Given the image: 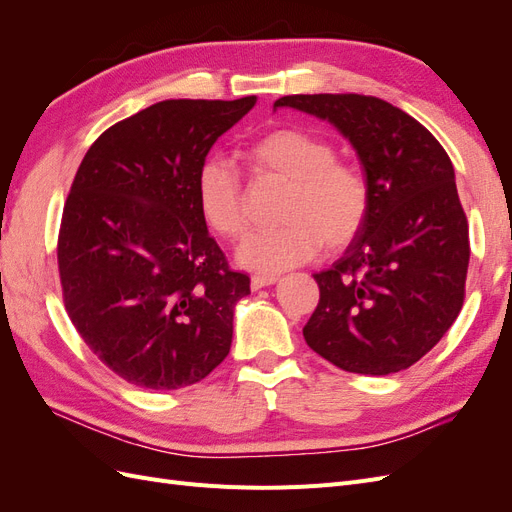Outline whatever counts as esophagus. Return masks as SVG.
I'll use <instances>...</instances> for the list:
<instances>
[{"instance_id": "34e87169", "label": "esophagus", "mask_w": 512, "mask_h": 512, "mask_svg": "<svg viewBox=\"0 0 512 512\" xmlns=\"http://www.w3.org/2000/svg\"><path fill=\"white\" fill-rule=\"evenodd\" d=\"M277 280H280V277L273 273H256V275H252V290L273 286Z\"/></svg>"}]
</instances>
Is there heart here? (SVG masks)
I'll return each instance as SVG.
<instances>
[{"label": "heart", "instance_id": "1", "mask_svg": "<svg viewBox=\"0 0 512 512\" xmlns=\"http://www.w3.org/2000/svg\"><path fill=\"white\" fill-rule=\"evenodd\" d=\"M245 160L262 181L288 185L280 228L254 232L237 250L243 267L286 271L312 260L322 243L339 250L365 226L371 192L363 170L337 158L335 145L301 126H280L247 145ZM198 209L207 226L235 241L247 230L245 192L237 170L209 160L198 170Z\"/></svg>", "mask_w": 512, "mask_h": 512}]
</instances>
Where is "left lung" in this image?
I'll return each mask as SVG.
<instances>
[{
    "mask_svg": "<svg viewBox=\"0 0 512 512\" xmlns=\"http://www.w3.org/2000/svg\"><path fill=\"white\" fill-rule=\"evenodd\" d=\"M331 121L369 181L365 226L327 271L303 327L307 346L344 371L386 376L436 346L461 312L468 220L444 147L401 108L374 96H284L273 104Z\"/></svg>",
    "mask_w": 512,
    "mask_h": 512,
    "instance_id": "obj_1",
    "label": "left lung"
}]
</instances>
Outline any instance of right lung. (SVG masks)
<instances>
[{
    "instance_id": "1",
    "label": "right lung",
    "mask_w": 512,
    "mask_h": 512,
    "mask_svg": "<svg viewBox=\"0 0 512 512\" xmlns=\"http://www.w3.org/2000/svg\"><path fill=\"white\" fill-rule=\"evenodd\" d=\"M254 104H151L102 132L76 170L57 239L66 312L89 350L141 389L200 382L230 352L250 277L209 235L196 179Z\"/></svg>"
}]
</instances>
